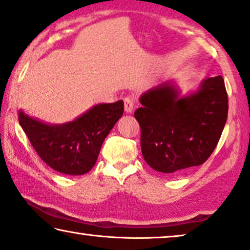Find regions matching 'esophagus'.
<instances>
[{
	"mask_svg": "<svg viewBox=\"0 0 250 250\" xmlns=\"http://www.w3.org/2000/svg\"><path fill=\"white\" fill-rule=\"evenodd\" d=\"M125 111L126 113H131L133 110V105H134V100L133 98L126 97L125 98Z\"/></svg>",
	"mask_w": 250,
	"mask_h": 250,
	"instance_id": "34e87169",
	"label": "esophagus"
}]
</instances>
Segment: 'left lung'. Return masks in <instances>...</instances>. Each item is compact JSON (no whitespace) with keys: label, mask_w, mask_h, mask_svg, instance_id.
Instances as JSON below:
<instances>
[{"label":"left lung","mask_w":250,"mask_h":250,"mask_svg":"<svg viewBox=\"0 0 250 250\" xmlns=\"http://www.w3.org/2000/svg\"><path fill=\"white\" fill-rule=\"evenodd\" d=\"M134 118L141 128V152L152 169L167 175L203 165L223 133L228 97L221 75L181 97L175 83L154 86L140 97Z\"/></svg>","instance_id":"8db88e82"}]
</instances>
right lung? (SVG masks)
I'll return each mask as SVG.
<instances>
[{
    "mask_svg": "<svg viewBox=\"0 0 250 250\" xmlns=\"http://www.w3.org/2000/svg\"><path fill=\"white\" fill-rule=\"evenodd\" d=\"M124 101L97 104L73 121L47 125L19 111V122L45 164L64 175L79 176L96 165L101 146L124 114Z\"/></svg>",
    "mask_w": 250,
    "mask_h": 250,
    "instance_id": "obj_1",
    "label": "right lung"
}]
</instances>
